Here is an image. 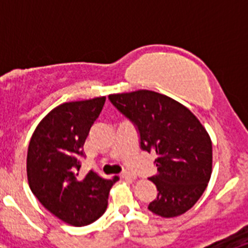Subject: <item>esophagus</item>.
<instances>
[{
	"instance_id": "obj_1",
	"label": "esophagus",
	"mask_w": 248,
	"mask_h": 248,
	"mask_svg": "<svg viewBox=\"0 0 248 248\" xmlns=\"http://www.w3.org/2000/svg\"><path fill=\"white\" fill-rule=\"evenodd\" d=\"M122 177H124V179H135V177H137V175L133 174V172H130V171H124V172H122Z\"/></svg>"
}]
</instances>
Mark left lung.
Listing matches in <instances>:
<instances>
[{"mask_svg": "<svg viewBox=\"0 0 248 248\" xmlns=\"http://www.w3.org/2000/svg\"><path fill=\"white\" fill-rule=\"evenodd\" d=\"M109 100L137 125L140 146L155 151L159 191L148 209L176 217L198 202L212 172V143L200 120L185 105L153 91L110 94Z\"/></svg>", "mask_w": 248, "mask_h": 248, "instance_id": "left-lung-1", "label": "left lung"}]
</instances>
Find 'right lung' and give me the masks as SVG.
<instances>
[{"label": "right lung", "instance_id": "add662e5", "mask_svg": "<svg viewBox=\"0 0 248 248\" xmlns=\"http://www.w3.org/2000/svg\"><path fill=\"white\" fill-rule=\"evenodd\" d=\"M105 97L68 102L43 118L30 140L27 179L38 201L72 226H85L102 216L111 186L119 179H104L89 171L79 177V157Z\"/></svg>", "mask_w": 248, "mask_h": 248}]
</instances>
